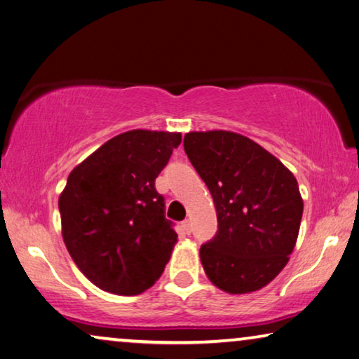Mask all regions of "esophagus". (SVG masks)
<instances>
[{
	"label": "esophagus",
	"mask_w": 359,
	"mask_h": 359,
	"mask_svg": "<svg viewBox=\"0 0 359 359\" xmlns=\"http://www.w3.org/2000/svg\"><path fill=\"white\" fill-rule=\"evenodd\" d=\"M181 228H183L186 234H189L191 233V222H189V219H184V222L181 223Z\"/></svg>",
	"instance_id": "34e87169"
}]
</instances>
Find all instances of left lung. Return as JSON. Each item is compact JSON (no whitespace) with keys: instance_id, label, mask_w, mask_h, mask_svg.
Here are the masks:
<instances>
[{"instance_id":"left-lung-1","label":"left lung","mask_w":359,"mask_h":359,"mask_svg":"<svg viewBox=\"0 0 359 359\" xmlns=\"http://www.w3.org/2000/svg\"><path fill=\"white\" fill-rule=\"evenodd\" d=\"M184 151L217 208L218 233L201 247L207 278L228 294L263 289L287 264L299 237L303 198L295 176L233 131H189Z\"/></svg>"}]
</instances>
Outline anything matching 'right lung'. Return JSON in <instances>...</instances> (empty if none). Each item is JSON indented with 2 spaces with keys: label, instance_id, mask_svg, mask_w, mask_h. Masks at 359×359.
<instances>
[{
  "label": "right lung",
  "instance_id": "obj_1",
  "mask_svg": "<svg viewBox=\"0 0 359 359\" xmlns=\"http://www.w3.org/2000/svg\"><path fill=\"white\" fill-rule=\"evenodd\" d=\"M180 142L181 133L125 131L70 172L59 196L62 239L96 287L137 295L161 278L178 234L156 178Z\"/></svg>",
  "mask_w": 359,
  "mask_h": 359
}]
</instances>
